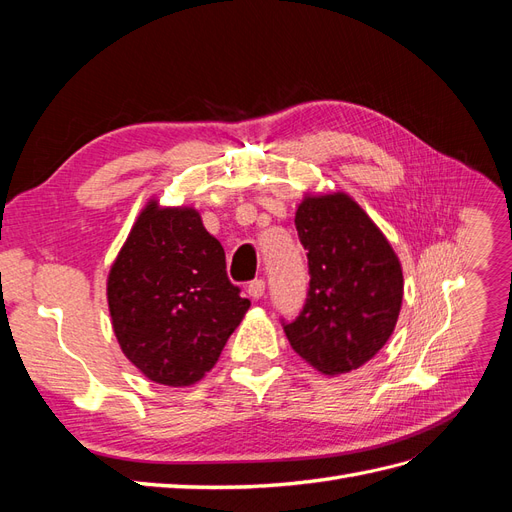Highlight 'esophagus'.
I'll return each instance as SVG.
<instances>
[{
	"mask_svg": "<svg viewBox=\"0 0 512 512\" xmlns=\"http://www.w3.org/2000/svg\"><path fill=\"white\" fill-rule=\"evenodd\" d=\"M247 292H250L252 299H260L262 294H265V280H252L250 284H247Z\"/></svg>",
	"mask_w": 512,
	"mask_h": 512,
	"instance_id": "34e87169",
	"label": "esophagus"
}]
</instances>
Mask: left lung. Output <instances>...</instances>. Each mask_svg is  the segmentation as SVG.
I'll use <instances>...</instances> for the list:
<instances>
[{
	"instance_id": "obj_1",
	"label": "left lung",
	"mask_w": 512,
	"mask_h": 512,
	"mask_svg": "<svg viewBox=\"0 0 512 512\" xmlns=\"http://www.w3.org/2000/svg\"><path fill=\"white\" fill-rule=\"evenodd\" d=\"M294 226L307 250L309 288L284 333L292 350L322 374H348L395 331L404 299L399 258L344 192L305 196Z\"/></svg>"
}]
</instances>
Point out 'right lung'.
Here are the masks:
<instances>
[{
	"label": "right lung",
	"instance_id": "1",
	"mask_svg": "<svg viewBox=\"0 0 512 512\" xmlns=\"http://www.w3.org/2000/svg\"><path fill=\"white\" fill-rule=\"evenodd\" d=\"M192 207L143 209L108 273V309L121 352L164 386H190L218 363L250 301Z\"/></svg>",
	"mask_w": 512,
	"mask_h": 512
}]
</instances>
